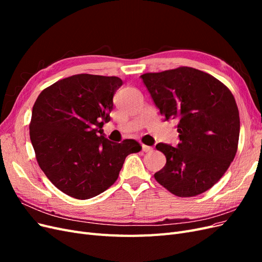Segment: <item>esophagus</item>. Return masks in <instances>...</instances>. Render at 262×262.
Returning a JSON list of instances; mask_svg holds the SVG:
<instances>
[{
    "mask_svg": "<svg viewBox=\"0 0 262 262\" xmlns=\"http://www.w3.org/2000/svg\"><path fill=\"white\" fill-rule=\"evenodd\" d=\"M142 150H143V152H145V153H150V152H153V147L143 144V145H142Z\"/></svg>",
    "mask_w": 262,
    "mask_h": 262,
    "instance_id": "esophagus-1",
    "label": "esophagus"
}]
</instances>
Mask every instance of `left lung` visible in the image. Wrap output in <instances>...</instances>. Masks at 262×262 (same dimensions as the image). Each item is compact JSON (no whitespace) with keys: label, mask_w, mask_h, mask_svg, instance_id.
Returning <instances> with one entry per match:
<instances>
[{"label":"left lung","mask_w":262,"mask_h":262,"mask_svg":"<svg viewBox=\"0 0 262 262\" xmlns=\"http://www.w3.org/2000/svg\"><path fill=\"white\" fill-rule=\"evenodd\" d=\"M165 120L177 121L180 143H158L166 165L158 184L180 198L213 187L233 162L238 147L239 113L232 92L217 78L189 67L141 75Z\"/></svg>","instance_id":"1"}]
</instances>
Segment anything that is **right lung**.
Returning a JSON list of instances; mask_svg holds the SVG:
<instances>
[{"instance_id": "add662e5", "label": "right lung", "mask_w": 262, "mask_h": 262, "mask_svg": "<svg viewBox=\"0 0 262 262\" xmlns=\"http://www.w3.org/2000/svg\"><path fill=\"white\" fill-rule=\"evenodd\" d=\"M117 76L76 74L45 89L33 107L29 136L39 167L63 193L78 200L104 192L118 179L125 157L142 149L136 140L104 137Z\"/></svg>"}]
</instances>
